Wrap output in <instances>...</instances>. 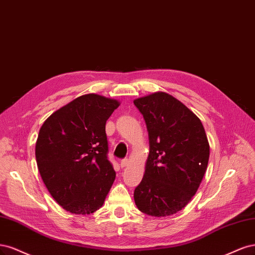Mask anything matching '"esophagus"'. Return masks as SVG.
Wrapping results in <instances>:
<instances>
[{
  "mask_svg": "<svg viewBox=\"0 0 255 255\" xmlns=\"http://www.w3.org/2000/svg\"><path fill=\"white\" fill-rule=\"evenodd\" d=\"M129 164V160L128 159H123L121 161V167H126Z\"/></svg>",
  "mask_w": 255,
  "mask_h": 255,
  "instance_id": "obj_1",
  "label": "esophagus"
}]
</instances>
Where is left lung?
Masks as SVG:
<instances>
[{
  "label": "left lung",
  "instance_id": "obj_1",
  "mask_svg": "<svg viewBox=\"0 0 255 255\" xmlns=\"http://www.w3.org/2000/svg\"><path fill=\"white\" fill-rule=\"evenodd\" d=\"M133 104L149 138V155L134 201L147 215L169 216L182 210L198 190L210 157L208 137L201 121L167 93H153Z\"/></svg>",
  "mask_w": 255,
  "mask_h": 255
}]
</instances>
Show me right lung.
Returning a JSON list of instances; mask_svg holds the SVG:
<instances>
[{
  "instance_id": "add662e5",
  "label": "right lung",
  "mask_w": 255,
  "mask_h": 255,
  "mask_svg": "<svg viewBox=\"0 0 255 255\" xmlns=\"http://www.w3.org/2000/svg\"><path fill=\"white\" fill-rule=\"evenodd\" d=\"M120 106L97 94L83 95L54 112L40 128L38 169L59 205L90 214L104 204L116 179L108 160L106 122Z\"/></svg>"
}]
</instances>
